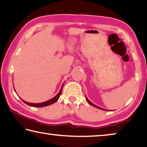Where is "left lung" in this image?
Segmentation results:
<instances>
[{
    "label": "left lung",
    "instance_id": "8db88e82",
    "mask_svg": "<svg viewBox=\"0 0 147 147\" xmlns=\"http://www.w3.org/2000/svg\"><path fill=\"white\" fill-rule=\"evenodd\" d=\"M86 100H87V102L89 103L90 104V105H92V106H94V107H95V108H98V109H102V110H106V111H109V110H107V109H104V108H100V107H99V106H96L95 104H94L93 103H92L90 101V100L88 99V98L86 97Z\"/></svg>",
    "mask_w": 147,
    "mask_h": 147
}]
</instances>
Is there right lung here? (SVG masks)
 Wrapping results in <instances>:
<instances>
[{
  "label": "right lung",
  "mask_w": 147,
  "mask_h": 147,
  "mask_svg": "<svg viewBox=\"0 0 147 147\" xmlns=\"http://www.w3.org/2000/svg\"><path fill=\"white\" fill-rule=\"evenodd\" d=\"M63 84L62 85V86L61 88V90L59 92V93L57 94L55 97H53L51 99H50L49 100H47V101L44 102H42V103H39V104H34V103H30V102H27L24 101V100H22V101L25 103V104L29 105L30 106H32V107H37V108H41V107H45V106H49V105L54 104L55 102H56L57 100H59V98L61 94V92H62V89H63Z\"/></svg>",
  "instance_id": "right-lung-1"
}]
</instances>
